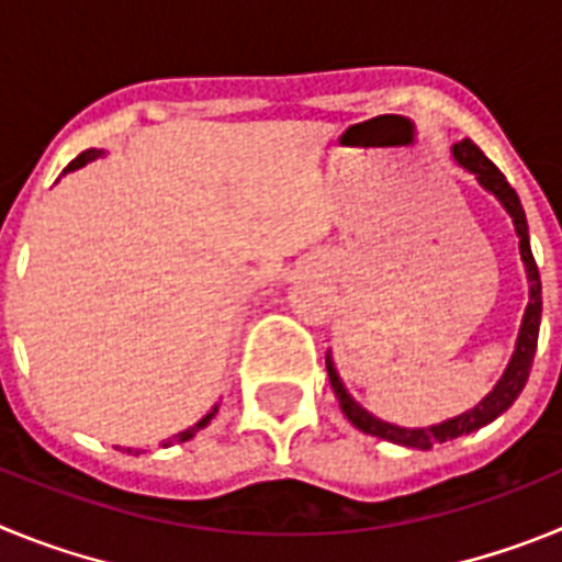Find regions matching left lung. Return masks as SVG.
I'll use <instances>...</instances> for the list:
<instances>
[{
	"instance_id": "left-lung-1",
	"label": "left lung",
	"mask_w": 562,
	"mask_h": 562,
	"mask_svg": "<svg viewBox=\"0 0 562 562\" xmlns=\"http://www.w3.org/2000/svg\"><path fill=\"white\" fill-rule=\"evenodd\" d=\"M453 157L467 168V171H473L479 177L481 186L486 191H493L504 207L509 211L515 222V233L520 238V258H524L526 265V276L532 281V290H529V306H526V315H524V326H520V335H518V346H515V355L509 360V369L504 371L501 382L493 389V394L486 396L484 402H479L473 411H467V414L456 416V419L441 422V425H434V428H396V425H389V422L374 419L369 411H362L346 389H342L340 376H337L335 366L331 360L326 357V371H329V382L331 389H335L337 400H340V408L342 414L349 416V422L355 428H360L362 434L376 436V439H385V441H394V445H405V448H416V450H430L434 445L439 441H450V439H459L464 434H473V430L484 428L486 422H493L495 416L504 414L518 394L524 391L526 380H529V371H532V360H535V351H538V331H540V310H543V301H540V272L538 265H535V256H532V247H529V227H526V213L520 207L518 193L515 188L506 182L504 173L498 171L493 160H486V154L475 146L470 137L453 146Z\"/></svg>"
}]
</instances>
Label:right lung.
I'll return each instance as SVG.
<instances>
[{"instance_id":"add662e5","label":"right lung","mask_w":562,"mask_h":562,"mask_svg":"<svg viewBox=\"0 0 562 562\" xmlns=\"http://www.w3.org/2000/svg\"><path fill=\"white\" fill-rule=\"evenodd\" d=\"M98 154H101V151H95V148H87V151H83V154H78L76 160L69 162V166H67V171H76V168L87 166V162H89V160H95ZM213 414H216V408H213V411H211V414H207V416H205V419H200V422H196V425H193V428L182 430V434H177V436H173V439H168V441H166V448H168V445H173V441H177V445H180V441H188V439H193V436H196V430H200V428H205L207 422H211V419H213ZM128 453H132V450H128Z\"/></svg>"}]
</instances>
